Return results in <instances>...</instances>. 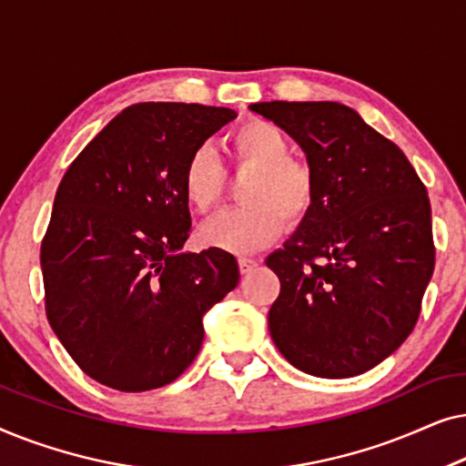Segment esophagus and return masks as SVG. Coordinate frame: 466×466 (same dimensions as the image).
Masks as SVG:
<instances>
[{
    "mask_svg": "<svg viewBox=\"0 0 466 466\" xmlns=\"http://www.w3.org/2000/svg\"><path fill=\"white\" fill-rule=\"evenodd\" d=\"M258 267V260L257 258H248V257H244V258H239V271L244 273H250L252 269H257Z\"/></svg>",
    "mask_w": 466,
    "mask_h": 466,
    "instance_id": "34e87169",
    "label": "esophagus"
}]
</instances>
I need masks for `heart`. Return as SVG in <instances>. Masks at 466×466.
Returning <instances> with one entry per match:
<instances>
[{
	"label": "heart",
	"mask_w": 466,
	"mask_h": 466,
	"mask_svg": "<svg viewBox=\"0 0 466 466\" xmlns=\"http://www.w3.org/2000/svg\"><path fill=\"white\" fill-rule=\"evenodd\" d=\"M235 163L252 169L244 188V206L216 214L199 228L206 246L233 254L257 252L290 227L308 218L316 203V171L290 155V142L278 125L252 118L231 133ZM182 195L195 212L208 214L222 195L225 167L208 146L197 148L182 169Z\"/></svg>",
	"instance_id": "1"
}]
</instances>
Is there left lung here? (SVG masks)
Returning a JSON list of instances; mask_svg holds the SVG:
<instances>
[{
  "instance_id": "1",
  "label": "left lung",
  "mask_w": 466,
  "mask_h": 466,
  "mask_svg": "<svg viewBox=\"0 0 466 466\" xmlns=\"http://www.w3.org/2000/svg\"><path fill=\"white\" fill-rule=\"evenodd\" d=\"M250 110L301 146L318 182L314 209L265 260L279 278L271 339L316 378L365 373L410 337L435 269L426 187L352 107L265 101Z\"/></svg>"
}]
</instances>
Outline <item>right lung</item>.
I'll return each instance as SVG.
<instances>
[{
    "mask_svg": "<svg viewBox=\"0 0 466 466\" xmlns=\"http://www.w3.org/2000/svg\"><path fill=\"white\" fill-rule=\"evenodd\" d=\"M238 116L129 106L76 157L42 239L46 318L82 371L123 392L161 388L203 343V314L239 282L233 254L177 252L190 235L187 158Z\"/></svg>",
    "mask_w": 466,
    "mask_h": 466,
    "instance_id": "obj_1",
    "label": "right lung"
}]
</instances>
